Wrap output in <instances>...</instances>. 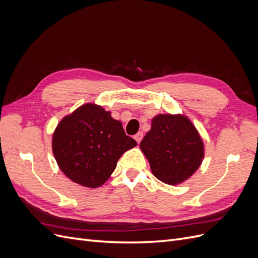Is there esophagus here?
Here are the masks:
<instances>
[{"label": "esophagus", "mask_w": 258, "mask_h": 258, "mask_svg": "<svg viewBox=\"0 0 258 258\" xmlns=\"http://www.w3.org/2000/svg\"><path fill=\"white\" fill-rule=\"evenodd\" d=\"M135 139L138 143L141 142V140L143 139V132H138V134L135 136Z\"/></svg>", "instance_id": "34e87169"}]
</instances>
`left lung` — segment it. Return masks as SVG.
Masks as SVG:
<instances>
[{
  "instance_id": "1",
  "label": "left lung",
  "mask_w": 258,
  "mask_h": 258,
  "mask_svg": "<svg viewBox=\"0 0 258 258\" xmlns=\"http://www.w3.org/2000/svg\"><path fill=\"white\" fill-rule=\"evenodd\" d=\"M140 148L150 161L153 174L169 185L189 178L205 156L204 142L197 129L184 115L155 116Z\"/></svg>"
}]
</instances>
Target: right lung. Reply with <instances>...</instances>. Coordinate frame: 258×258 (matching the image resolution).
<instances>
[{
  "label": "right lung",
  "instance_id": "1",
  "mask_svg": "<svg viewBox=\"0 0 258 258\" xmlns=\"http://www.w3.org/2000/svg\"><path fill=\"white\" fill-rule=\"evenodd\" d=\"M136 145L111 112L92 103L63 117L52 135V153L62 172L89 188L103 185L120 156Z\"/></svg>",
  "mask_w": 258,
  "mask_h": 258
}]
</instances>
